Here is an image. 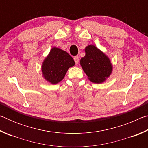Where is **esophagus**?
<instances>
[{
	"label": "esophagus",
	"instance_id": "34e87169",
	"mask_svg": "<svg viewBox=\"0 0 148 148\" xmlns=\"http://www.w3.org/2000/svg\"><path fill=\"white\" fill-rule=\"evenodd\" d=\"M74 60L75 63H76V64H78V62H79V57H78V56H75V57H74Z\"/></svg>",
	"mask_w": 148,
	"mask_h": 148
}]
</instances>
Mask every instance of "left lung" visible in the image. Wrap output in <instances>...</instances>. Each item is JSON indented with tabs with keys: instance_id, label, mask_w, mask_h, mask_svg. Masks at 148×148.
<instances>
[{
	"instance_id": "obj_1",
	"label": "left lung",
	"mask_w": 148,
	"mask_h": 148,
	"mask_svg": "<svg viewBox=\"0 0 148 148\" xmlns=\"http://www.w3.org/2000/svg\"><path fill=\"white\" fill-rule=\"evenodd\" d=\"M85 52L86 56L80 59V65L88 79L95 84L106 81L113 69L108 57L92 44L86 47Z\"/></svg>"
}]
</instances>
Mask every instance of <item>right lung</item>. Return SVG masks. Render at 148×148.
I'll return each instance as SVG.
<instances>
[{
  "label": "right lung",
  "instance_id": "1",
  "mask_svg": "<svg viewBox=\"0 0 148 148\" xmlns=\"http://www.w3.org/2000/svg\"><path fill=\"white\" fill-rule=\"evenodd\" d=\"M74 64V59L66 51L53 47L42 62V76L50 84H57L63 79L69 69Z\"/></svg>",
  "mask_w": 148,
  "mask_h": 148
}]
</instances>
